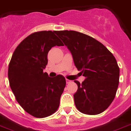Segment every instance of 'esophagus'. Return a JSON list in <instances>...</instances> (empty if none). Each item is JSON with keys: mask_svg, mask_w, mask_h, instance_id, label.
I'll return each mask as SVG.
<instances>
[{"mask_svg": "<svg viewBox=\"0 0 131 131\" xmlns=\"http://www.w3.org/2000/svg\"><path fill=\"white\" fill-rule=\"evenodd\" d=\"M66 82H67V83H70V82H71V81H70L69 79H66Z\"/></svg>", "mask_w": 131, "mask_h": 131, "instance_id": "obj_1", "label": "esophagus"}]
</instances>
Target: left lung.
Segmentation results:
<instances>
[{"instance_id": "1", "label": "left lung", "mask_w": 131, "mask_h": 131, "mask_svg": "<svg viewBox=\"0 0 131 131\" xmlns=\"http://www.w3.org/2000/svg\"><path fill=\"white\" fill-rule=\"evenodd\" d=\"M67 47L75 67L85 77L74 94V104L86 115L105 111L116 95L119 82V67L115 57L103 44L85 34L74 30L56 31Z\"/></svg>"}]
</instances>
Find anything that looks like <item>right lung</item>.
<instances>
[{"label":"right lung","mask_w":131,"mask_h":131,"mask_svg":"<svg viewBox=\"0 0 131 131\" xmlns=\"http://www.w3.org/2000/svg\"><path fill=\"white\" fill-rule=\"evenodd\" d=\"M56 31L31 34L17 46L8 70L10 86L16 101L28 114L44 118L57 111L66 86L62 75L49 77L43 70L47 54L54 46H63Z\"/></svg>","instance_id":"1"}]
</instances>
